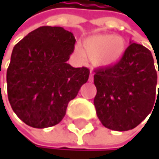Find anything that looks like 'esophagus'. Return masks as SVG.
<instances>
[{
	"label": "esophagus",
	"mask_w": 159,
	"mask_h": 159,
	"mask_svg": "<svg viewBox=\"0 0 159 159\" xmlns=\"http://www.w3.org/2000/svg\"><path fill=\"white\" fill-rule=\"evenodd\" d=\"M89 82H93V73H91V72L89 73Z\"/></svg>",
	"instance_id": "esophagus-1"
}]
</instances>
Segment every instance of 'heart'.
<instances>
[{
	"label": "heart",
	"instance_id": "heart-1",
	"mask_svg": "<svg viewBox=\"0 0 159 159\" xmlns=\"http://www.w3.org/2000/svg\"><path fill=\"white\" fill-rule=\"evenodd\" d=\"M127 50V43L121 36L99 33L85 38L80 48H75V54L93 61L96 68H110L118 64Z\"/></svg>",
	"mask_w": 159,
	"mask_h": 159
}]
</instances>
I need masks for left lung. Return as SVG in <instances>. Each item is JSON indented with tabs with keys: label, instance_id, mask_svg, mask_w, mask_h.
Returning a JSON list of instances; mask_svg holds the SVG:
<instances>
[{
	"label": "left lung",
	"instance_id": "1",
	"mask_svg": "<svg viewBox=\"0 0 159 159\" xmlns=\"http://www.w3.org/2000/svg\"><path fill=\"white\" fill-rule=\"evenodd\" d=\"M94 72L97 93L93 103L103 126L129 131L148 116L159 93L155 62L148 48L131 42L118 64Z\"/></svg>",
	"mask_w": 159,
	"mask_h": 159
}]
</instances>
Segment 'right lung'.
Listing matches in <instances>:
<instances>
[{
    "label": "right lung",
    "instance_id": "add662e5",
    "mask_svg": "<svg viewBox=\"0 0 159 159\" xmlns=\"http://www.w3.org/2000/svg\"><path fill=\"white\" fill-rule=\"evenodd\" d=\"M73 34L61 26H41L15 45L7 72L8 100L26 125L44 129L64 118L66 107L89 79V70L66 63Z\"/></svg>",
    "mask_w": 159,
    "mask_h": 159
}]
</instances>
